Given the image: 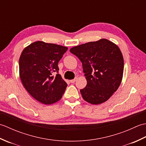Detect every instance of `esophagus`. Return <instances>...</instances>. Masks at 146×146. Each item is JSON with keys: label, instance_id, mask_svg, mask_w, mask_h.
<instances>
[{"label": "esophagus", "instance_id": "34e87169", "mask_svg": "<svg viewBox=\"0 0 146 146\" xmlns=\"http://www.w3.org/2000/svg\"><path fill=\"white\" fill-rule=\"evenodd\" d=\"M77 80H78V78H77V77H76V78H75V79L70 80V82H71V83H75V82Z\"/></svg>", "mask_w": 146, "mask_h": 146}]
</instances>
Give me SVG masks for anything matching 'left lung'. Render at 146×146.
<instances>
[{
    "label": "left lung",
    "instance_id": "obj_1",
    "mask_svg": "<svg viewBox=\"0 0 146 146\" xmlns=\"http://www.w3.org/2000/svg\"><path fill=\"white\" fill-rule=\"evenodd\" d=\"M81 61L87 84L80 90L83 98L93 105L110 98L122 82L123 58L115 43L107 39L88 42L70 49Z\"/></svg>",
    "mask_w": 146,
    "mask_h": 146
}]
</instances>
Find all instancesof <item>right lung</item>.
I'll return each mask as SVG.
<instances>
[{
    "instance_id": "1",
    "label": "right lung",
    "mask_w": 146,
    "mask_h": 146,
    "mask_svg": "<svg viewBox=\"0 0 146 146\" xmlns=\"http://www.w3.org/2000/svg\"><path fill=\"white\" fill-rule=\"evenodd\" d=\"M68 48L36 41L22 52L19 61V76L24 87L36 100L50 105L61 98L67 86L58 73V62Z\"/></svg>"
}]
</instances>
